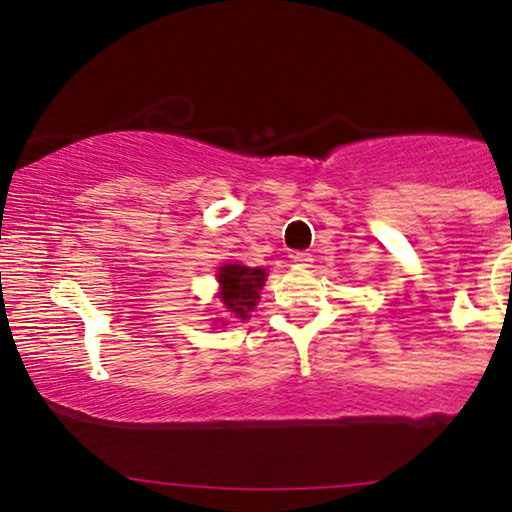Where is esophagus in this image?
<instances>
[{
	"mask_svg": "<svg viewBox=\"0 0 512 512\" xmlns=\"http://www.w3.org/2000/svg\"><path fill=\"white\" fill-rule=\"evenodd\" d=\"M291 261L296 265H303V268H305V265L312 263V258H310V254H307V251H293Z\"/></svg>",
	"mask_w": 512,
	"mask_h": 512,
	"instance_id": "34e87169",
	"label": "esophagus"
}]
</instances>
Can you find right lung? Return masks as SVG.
Returning <instances> with one entry per match:
<instances>
[{
	"mask_svg": "<svg viewBox=\"0 0 512 512\" xmlns=\"http://www.w3.org/2000/svg\"><path fill=\"white\" fill-rule=\"evenodd\" d=\"M265 272L261 268H247V265H223L219 270L221 300L230 314L237 319H247L249 312L256 307L261 298L258 291L263 289Z\"/></svg>",
	"mask_w": 512,
	"mask_h": 512,
	"instance_id": "obj_1",
	"label": "right lung"
}]
</instances>
